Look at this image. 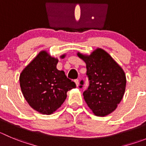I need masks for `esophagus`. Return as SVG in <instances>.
Segmentation results:
<instances>
[{
  "label": "esophagus",
  "instance_id": "obj_1",
  "mask_svg": "<svg viewBox=\"0 0 146 146\" xmlns=\"http://www.w3.org/2000/svg\"><path fill=\"white\" fill-rule=\"evenodd\" d=\"M75 83H76V86H77V87L79 86V80L78 79H76L75 80Z\"/></svg>",
  "mask_w": 146,
  "mask_h": 146
}]
</instances>
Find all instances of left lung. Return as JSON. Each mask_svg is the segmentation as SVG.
Masks as SVG:
<instances>
[{
    "label": "left lung",
    "mask_w": 146,
    "mask_h": 146,
    "mask_svg": "<svg viewBox=\"0 0 146 146\" xmlns=\"http://www.w3.org/2000/svg\"><path fill=\"white\" fill-rule=\"evenodd\" d=\"M77 54L86 64L89 86L83 93L85 102L95 115L106 116L117 108L123 97L126 86L125 72L102 49H96L90 55ZM80 84H84L83 80Z\"/></svg>",
    "instance_id": "obj_1"
}]
</instances>
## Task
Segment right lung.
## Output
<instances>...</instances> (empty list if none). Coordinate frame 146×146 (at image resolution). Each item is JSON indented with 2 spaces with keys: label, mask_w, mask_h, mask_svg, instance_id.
I'll use <instances>...</instances> for the list:
<instances>
[{
  "label": "right lung",
  "mask_w": 146,
  "mask_h": 146,
  "mask_svg": "<svg viewBox=\"0 0 146 146\" xmlns=\"http://www.w3.org/2000/svg\"><path fill=\"white\" fill-rule=\"evenodd\" d=\"M58 62L57 58L42 51L20 74L24 98L30 107L41 114H50L56 111L66 99L67 92L76 87L63 70L57 69Z\"/></svg>",
  "instance_id": "add662e5"
}]
</instances>
